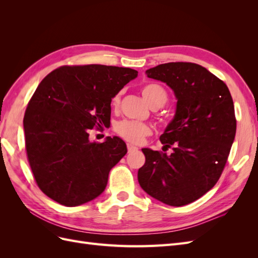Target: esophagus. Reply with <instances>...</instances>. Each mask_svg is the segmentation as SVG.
<instances>
[{"label":"esophagus","mask_w":258,"mask_h":258,"mask_svg":"<svg viewBox=\"0 0 258 258\" xmlns=\"http://www.w3.org/2000/svg\"><path fill=\"white\" fill-rule=\"evenodd\" d=\"M127 148H128V152H129V153H131V152H136V151H138V150H139V148H138L137 146L132 145V144H128V145H127Z\"/></svg>","instance_id":"1"}]
</instances>
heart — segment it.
<instances>
[{
	"instance_id": "obj_1",
	"label": "heart",
	"mask_w": 258,
	"mask_h": 258,
	"mask_svg": "<svg viewBox=\"0 0 258 258\" xmlns=\"http://www.w3.org/2000/svg\"><path fill=\"white\" fill-rule=\"evenodd\" d=\"M141 93L144 100L148 103L151 107L165 105L168 100V95L166 89L159 84H147L143 86L141 89ZM120 93L117 95L112 100V105L117 106L119 104ZM114 130L117 135L123 140H126L131 143H141L143 139L151 135V128L148 124L144 122H139L135 120H121L117 122L114 127Z\"/></svg>"
}]
</instances>
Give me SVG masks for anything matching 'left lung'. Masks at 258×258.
I'll use <instances>...</instances> for the list:
<instances>
[{
  "mask_svg": "<svg viewBox=\"0 0 258 258\" xmlns=\"http://www.w3.org/2000/svg\"><path fill=\"white\" fill-rule=\"evenodd\" d=\"M166 83L177 100L173 119L160 136L162 151L142 148L138 171L142 189L163 204H191L216 184L236 136L235 106L226 84L204 67L169 62L146 70Z\"/></svg>",
  "mask_w": 258,
  "mask_h": 258,
  "instance_id": "obj_1",
  "label": "left lung"
}]
</instances>
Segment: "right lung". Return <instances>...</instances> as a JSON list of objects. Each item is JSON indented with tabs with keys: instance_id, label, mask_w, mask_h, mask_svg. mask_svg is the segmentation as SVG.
<instances>
[{
	"instance_id": "1",
	"label": "right lung",
	"mask_w": 258,
	"mask_h": 258,
	"mask_svg": "<svg viewBox=\"0 0 258 258\" xmlns=\"http://www.w3.org/2000/svg\"><path fill=\"white\" fill-rule=\"evenodd\" d=\"M138 71L88 64L61 67L38 85L23 117L28 160L41 190L66 207L99 197L111 169L127 154L118 137L91 142L110 124L111 102Z\"/></svg>"
}]
</instances>
